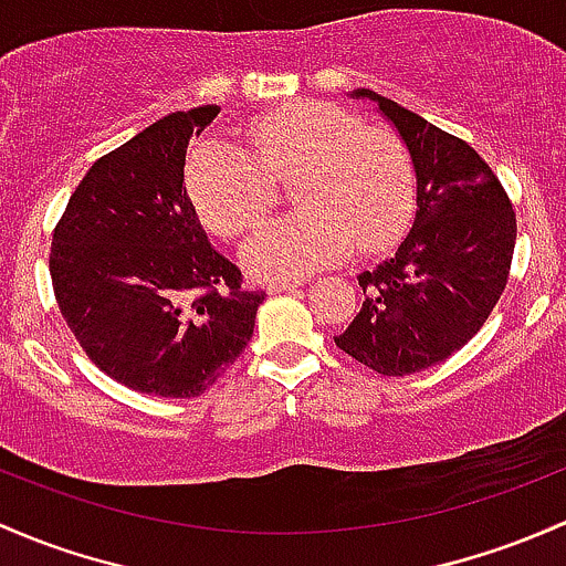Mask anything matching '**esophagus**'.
<instances>
[{"label":"esophagus","mask_w":566,"mask_h":566,"mask_svg":"<svg viewBox=\"0 0 566 566\" xmlns=\"http://www.w3.org/2000/svg\"><path fill=\"white\" fill-rule=\"evenodd\" d=\"M301 284L298 282H273V284H268V293L271 295H276V293H290V290H298Z\"/></svg>","instance_id":"obj_1"}]
</instances>
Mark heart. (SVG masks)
<instances>
[{
    "label": "heart",
    "mask_w": 566,
    "mask_h": 566,
    "mask_svg": "<svg viewBox=\"0 0 566 566\" xmlns=\"http://www.w3.org/2000/svg\"><path fill=\"white\" fill-rule=\"evenodd\" d=\"M254 157L224 138L192 148L187 189L213 233L247 235L276 206V181H295L298 213L268 224L243 247L260 279H295L336 263L349 249L390 247L415 211V168L390 129L363 127L331 103H293L249 127Z\"/></svg>",
    "instance_id": "heart-1"
}]
</instances>
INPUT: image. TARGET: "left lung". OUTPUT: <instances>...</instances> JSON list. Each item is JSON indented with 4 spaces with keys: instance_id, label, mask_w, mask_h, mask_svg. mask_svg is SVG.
Instances as JSON below:
<instances>
[{
    "instance_id": "1",
    "label": "left lung",
    "mask_w": 566,
    "mask_h": 566,
    "mask_svg": "<svg viewBox=\"0 0 566 566\" xmlns=\"http://www.w3.org/2000/svg\"><path fill=\"white\" fill-rule=\"evenodd\" d=\"M407 146L418 181L412 230L390 260L363 271V306L333 342L385 377L442 363L474 336L502 298L515 249V211L502 181L469 143L371 88Z\"/></svg>"
}]
</instances>
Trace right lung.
Instances as JSON below:
<instances>
[{
  "instance_id": "obj_1",
  "label": "right lung",
  "mask_w": 566,
  "mask_h": 566,
  "mask_svg": "<svg viewBox=\"0 0 566 566\" xmlns=\"http://www.w3.org/2000/svg\"><path fill=\"white\" fill-rule=\"evenodd\" d=\"M217 113L176 111L99 157L53 230L59 312L99 371L148 396L211 388L265 301L208 243L184 187L189 140Z\"/></svg>"
}]
</instances>
